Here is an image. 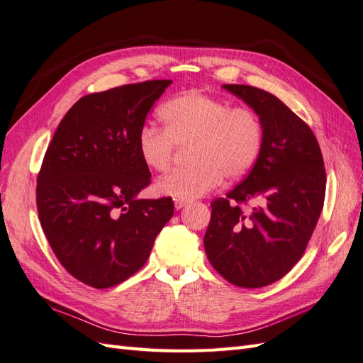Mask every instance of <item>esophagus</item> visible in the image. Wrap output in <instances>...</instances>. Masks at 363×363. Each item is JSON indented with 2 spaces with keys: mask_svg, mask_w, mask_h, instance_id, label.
<instances>
[{
  "mask_svg": "<svg viewBox=\"0 0 363 363\" xmlns=\"http://www.w3.org/2000/svg\"><path fill=\"white\" fill-rule=\"evenodd\" d=\"M185 206H187V202H185V201H179V199L174 201V208H176V210H181V208H184Z\"/></svg>",
  "mask_w": 363,
  "mask_h": 363,
  "instance_id": "34e87169",
  "label": "esophagus"
}]
</instances>
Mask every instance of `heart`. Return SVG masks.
<instances>
[{
  "label": "heart",
  "instance_id": "b5f03b06",
  "mask_svg": "<svg viewBox=\"0 0 363 363\" xmlns=\"http://www.w3.org/2000/svg\"><path fill=\"white\" fill-rule=\"evenodd\" d=\"M164 130L144 125L136 145L147 169L162 172L176 145L191 144V165L174 169L155 184L160 196L193 201L216 189L222 176L238 179L252 170L264 141L259 116L248 107H231L225 99L201 91H185L157 110Z\"/></svg>",
  "mask_w": 363,
  "mask_h": 363
}]
</instances>
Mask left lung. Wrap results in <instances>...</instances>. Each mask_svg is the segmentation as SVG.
I'll use <instances>...</instances> for the list:
<instances>
[{
    "label": "left lung",
    "instance_id": "1",
    "mask_svg": "<svg viewBox=\"0 0 363 363\" xmlns=\"http://www.w3.org/2000/svg\"><path fill=\"white\" fill-rule=\"evenodd\" d=\"M222 89L259 116L264 141L247 178L211 202L203 247L228 282L259 288L279 281L302 257L323 207L327 176L311 128L281 99L252 86ZM244 201L254 207L242 211Z\"/></svg>",
    "mask_w": 363,
    "mask_h": 363
}]
</instances>
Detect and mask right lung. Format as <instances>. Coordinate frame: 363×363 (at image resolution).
<instances>
[{
  "instance_id": "1",
  "label": "right lung",
  "mask_w": 363,
  "mask_h": 363,
  "mask_svg": "<svg viewBox=\"0 0 363 363\" xmlns=\"http://www.w3.org/2000/svg\"><path fill=\"white\" fill-rule=\"evenodd\" d=\"M170 79L82 96L62 118L36 185L44 235L61 265L95 288L124 282L145 262L173 216L172 198L138 199L150 170L138 133Z\"/></svg>"
}]
</instances>
